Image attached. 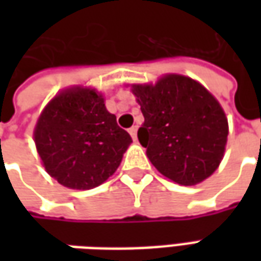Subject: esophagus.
Instances as JSON below:
<instances>
[{
	"label": "esophagus",
	"instance_id": "1",
	"mask_svg": "<svg viewBox=\"0 0 261 261\" xmlns=\"http://www.w3.org/2000/svg\"><path fill=\"white\" fill-rule=\"evenodd\" d=\"M137 130H138V127H137V125H133L130 130H128L131 138H133L134 141H136V140H137Z\"/></svg>",
	"mask_w": 261,
	"mask_h": 261
}]
</instances>
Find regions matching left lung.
<instances>
[{
  "label": "left lung",
  "instance_id": "left-lung-1",
  "mask_svg": "<svg viewBox=\"0 0 261 261\" xmlns=\"http://www.w3.org/2000/svg\"><path fill=\"white\" fill-rule=\"evenodd\" d=\"M127 86L145 119L138 140L159 173L180 186H194L218 169L229 127L224 109L205 86L181 74Z\"/></svg>",
  "mask_w": 261,
  "mask_h": 261
}]
</instances>
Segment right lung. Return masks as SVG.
<instances>
[{"label":"right lung","instance_id":"1","mask_svg":"<svg viewBox=\"0 0 261 261\" xmlns=\"http://www.w3.org/2000/svg\"><path fill=\"white\" fill-rule=\"evenodd\" d=\"M48 175L72 190H89L114 175L133 142L106 109L102 92L65 88L44 106L33 130Z\"/></svg>","mask_w":261,"mask_h":261}]
</instances>
